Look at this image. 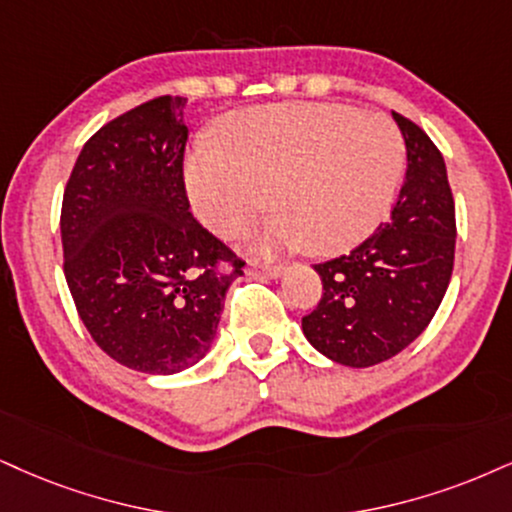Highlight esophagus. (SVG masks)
I'll return each mask as SVG.
<instances>
[{"label":"esophagus","instance_id":"obj_1","mask_svg":"<svg viewBox=\"0 0 512 512\" xmlns=\"http://www.w3.org/2000/svg\"><path fill=\"white\" fill-rule=\"evenodd\" d=\"M246 275L254 277H280L282 268L280 266H249L246 268Z\"/></svg>","mask_w":512,"mask_h":512}]
</instances>
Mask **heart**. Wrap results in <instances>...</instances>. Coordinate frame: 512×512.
<instances>
[{"mask_svg":"<svg viewBox=\"0 0 512 512\" xmlns=\"http://www.w3.org/2000/svg\"><path fill=\"white\" fill-rule=\"evenodd\" d=\"M406 147L382 113L344 104H275L220 125V149L197 147L187 189L218 237L244 235L270 206L263 251L306 246L342 254L380 225L399 187Z\"/></svg>","mask_w":512,"mask_h":512,"instance_id":"b5f03b06","label":"heart"}]
</instances>
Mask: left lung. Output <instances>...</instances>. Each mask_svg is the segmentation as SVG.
I'll return each mask as SVG.
<instances>
[{
  "label": "left lung",
  "mask_w": 512,
  "mask_h": 512,
  "mask_svg": "<svg viewBox=\"0 0 512 512\" xmlns=\"http://www.w3.org/2000/svg\"><path fill=\"white\" fill-rule=\"evenodd\" d=\"M406 142V180L387 223L351 254L318 263L323 296L301 318L306 339L349 368H370L425 332L456 254V206L446 163L427 132L391 113Z\"/></svg>",
  "instance_id": "8db88e82"
}]
</instances>
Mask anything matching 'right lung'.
<instances>
[{
  "mask_svg": "<svg viewBox=\"0 0 512 512\" xmlns=\"http://www.w3.org/2000/svg\"><path fill=\"white\" fill-rule=\"evenodd\" d=\"M185 97H156L82 147L61 204L63 273L113 361L149 375L199 363L244 261L189 213Z\"/></svg>",
  "mask_w": 512,
  "mask_h": 512,
  "instance_id": "obj_1",
  "label": "right lung"
}]
</instances>
